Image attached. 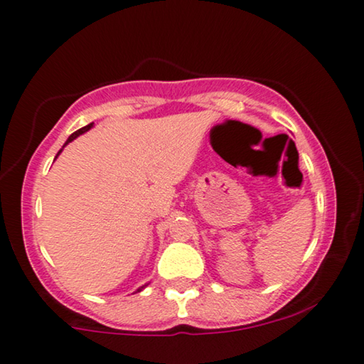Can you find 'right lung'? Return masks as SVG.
Wrapping results in <instances>:
<instances>
[{
	"instance_id": "obj_1",
	"label": "right lung",
	"mask_w": 364,
	"mask_h": 364,
	"mask_svg": "<svg viewBox=\"0 0 364 364\" xmlns=\"http://www.w3.org/2000/svg\"><path fill=\"white\" fill-rule=\"evenodd\" d=\"M91 127H93V122H91V124H88V126H85V127H81V129H78V130H77V132H73L72 135H70V137H68V140H67V144H68V142H72V140H75V139H77L80 134H83V132H86V130H90ZM67 144H65V145H67ZM60 151H62V150H58V154H60ZM58 154H57V156H58ZM144 287H145V286H142V287H139V289H137V292H140V291H142V289H144Z\"/></svg>"
}]
</instances>
